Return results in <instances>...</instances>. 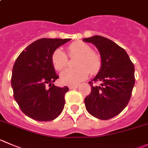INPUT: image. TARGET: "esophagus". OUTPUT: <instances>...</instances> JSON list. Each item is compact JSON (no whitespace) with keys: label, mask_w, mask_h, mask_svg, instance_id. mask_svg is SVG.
I'll list each match as a JSON object with an SVG mask.
<instances>
[{"label":"esophagus","mask_w":148,"mask_h":148,"mask_svg":"<svg viewBox=\"0 0 148 148\" xmlns=\"http://www.w3.org/2000/svg\"><path fill=\"white\" fill-rule=\"evenodd\" d=\"M78 87H79L78 85H69V88L70 90H71V89L77 88Z\"/></svg>","instance_id":"esophagus-1"}]
</instances>
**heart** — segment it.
I'll return each instance as SVG.
<instances>
[{
  "label": "heart",
  "mask_w": 148,
  "mask_h": 148,
  "mask_svg": "<svg viewBox=\"0 0 148 148\" xmlns=\"http://www.w3.org/2000/svg\"><path fill=\"white\" fill-rule=\"evenodd\" d=\"M68 53L71 57L78 56L77 69H68L61 74V82L67 85H77L85 80L89 75L97 74L101 67L100 56L92 52V48L82 42L71 43L68 47ZM52 64L55 69L61 71L66 67L68 58L61 49H56L52 55Z\"/></svg>",
  "instance_id": "obj_1"
}]
</instances>
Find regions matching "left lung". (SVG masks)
I'll list each match as a JSON object with an SVG mask.
<instances>
[{"instance_id": "1", "label": "left lung", "mask_w": 148, "mask_h": 148, "mask_svg": "<svg viewBox=\"0 0 148 148\" xmlns=\"http://www.w3.org/2000/svg\"><path fill=\"white\" fill-rule=\"evenodd\" d=\"M98 50L101 67L92 81L91 93L84 99L87 110L95 118L108 120L116 116L128 104L134 87V66L125 50L108 38L99 35L84 38Z\"/></svg>"}]
</instances>
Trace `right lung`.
<instances>
[{"mask_svg": "<svg viewBox=\"0 0 148 148\" xmlns=\"http://www.w3.org/2000/svg\"><path fill=\"white\" fill-rule=\"evenodd\" d=\"M71 39L41 38L20 53L13 66L14 97L24 114L39 121L55 119L62 112L68 87L53 82L59 78L52 64L54 51ZM51 87L47 89L45 86Z\"/></svg>", "mask_w": 148, "mask_h": 148, "instance_id": "right-lung-1", "label": "right lung"}]
</instances>
